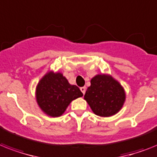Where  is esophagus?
Listing matches in <instances>:
<instances>
[{
	"instance_id": "1",
	"label": "esophagus",
	"mask_w": 157,
	"mask_h": 157,
	"mask_svg": "<svg viewBox=\"0 0 157 157\" xmlns=\"http://www.w3.org/2000/svg\"><path fill=\"white\" fill-rule=\"evenodd\" d=\"M81 92H82V94H85V90H86V88H85V87H81Z\"/></svg>"
}]
</instances>
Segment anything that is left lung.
Returning <instances> with one entry per match:
<instances>
[{"instance_id":"8db88e82","label":"left lung","mask_w":157,"mask_h":157,"mask_svg":"<svg viewBox=\"0 0 157 157\" xmlns=\"http://www.w3.org/2000/svg\"><path fill=\"white\" fill-rule=\"evenodd\" d=\"M91 85L85 94V99L93 112L101 117L117 114L125 101L124 90L111 76L97 75L91 80Z\"/></svg>"}]
</instances>
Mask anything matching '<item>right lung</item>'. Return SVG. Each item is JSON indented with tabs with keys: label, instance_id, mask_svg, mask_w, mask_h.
Wrapping results in <instances>:
<instances>
[{
	"label": "right lung",
	"instance_id": "1",
	"mask_svg": "<svg viewBox=\"0 0 157 157\" xmlns=\"http://www.w3.org/2000/svg\"><path fill=\"white\" fill-rule=\"evenodd\" d=\"M82 96L80 89L70 85L60 72L47 73L36 88L38 105L45 114L52 117L62 115L72 101Z\"/></svg>",
	"mask_w": 157,
	"mask_h": 157
}]
</instances>
